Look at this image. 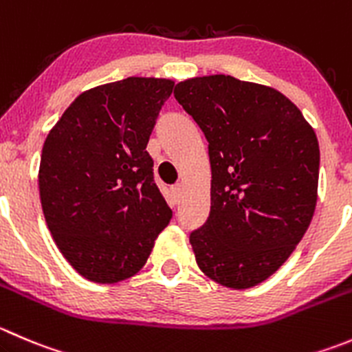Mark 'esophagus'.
Wrapping results in <instances>:
<instances>
[{
	"label": "esophagus",
	"mask_w": 352,
	"mask_h": 352,
	"mask_svg": "<svg viewBox=\"0 0 352 352\" xmlns=\"http://www.w3.org/2000/svg\"><path fill=\"white\" fill-rule=\"evenodd\" d=\"M172 192H173V196L177 197V199H180V197H182V194H184V186H182V184H177V186H173L172 187Z\"/></svg>",
	"instance_id": "obj_1"
}]
</instances>
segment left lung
Instances as JSON below:
<instances>
[{
  "mask_svg": "<svg viewBox=\"0 0 352 352\" xmlns=\"http://www.w3.org/2000/svg\"><path fill=\"white\" fill-rule=\"evenodd\" d=\"M175 98L208 139L211 211L190 234L197 267L251 289L287 261L311 223L320 148L301 110L270 85L232 75L186 78Z\"/></svg>",
  "mask_w": 352,
  "mask_h": 352,
  "instance_id": "8db88e82",
  "label": "left lung"
}]
</instances>
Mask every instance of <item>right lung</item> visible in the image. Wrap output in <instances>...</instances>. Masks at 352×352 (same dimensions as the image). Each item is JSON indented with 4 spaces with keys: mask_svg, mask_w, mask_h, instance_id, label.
<instances>
[{
    "mask_svg": "<svg viewBox=\"0 0 352 352\" xmlns=\"http://www.w3.org/2000/svg\"><path fill=\"white\" fill-rule=\"evenodd\" d=\"M173 85L162 77L96 85L72 101L44 141L37 175L44 218L87 280L134 277L170 223L146 146Z\"/></svg>",
    "mask_w": 352,
    "mask_h": 352,
    "instance_id": "right-lung-1",
    "label": "right lung"
}]
</instances>
